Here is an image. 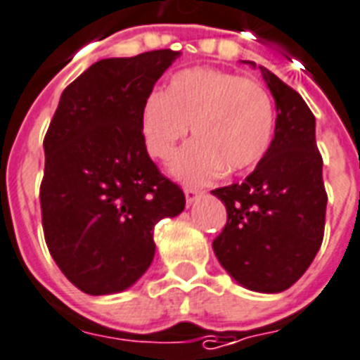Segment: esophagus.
Instances as JSON below:
<instances>
[{"label":"esophagus","mask_w":360,"mask_h":360,"mask_svg":"<svg viewBox=\"0 0 360 360\" xmlns=\"http://www.w3.org/2000/svg\"><path fill=\"white\" fill-rule=\"evenodd\" d=\"M184 193H186V202L193 205L197 201V197L201 195V190H197V188H184Z\"/></svg>","instance_id":"esophagus-1"}]
</instances>
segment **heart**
I'll return each instance as SVG.
<instances>
[{
	"mask_svg": "<svg viewBox=\"0 0 360 360\" xmlns=\"http://www.w3.org/2000/svg\"><path fill=\"white\" fill-rule=\"evenodd\" d=\"M144 144L169 159L190 131L195 142L170 161L178 180L207 184L260 163L275 131V106L266 89L241 75L191 68L172 75L165 93H151L142 108Z\"/></svg>",
	"mask_w": 360,
	"mask_h": 360,
	"instance_id": "b5f03b06",
	"label": "heart"
}]
</instances>
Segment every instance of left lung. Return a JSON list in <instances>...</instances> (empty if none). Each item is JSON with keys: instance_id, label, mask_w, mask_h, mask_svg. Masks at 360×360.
Here are the masks:
<instances>
[{"instance_id": "left-lung-1", "label": "left lung", "mask_w": 360, "mask_h": 360, "mask_svg": "<svg viewBox=\"0 0 360 360\" xmlns=\"http://www.w3.org/2000/svg\"><path fill=\"white\" fill-rule=\"evenodd\" d=\"M258 70L275 98V134L245 182L212 191L228 210L226 228L212 248L239 285L275 294L290 288L319 252L326 191L315 115L292 87L267 68Z\"/></svg>"}]
</instances>
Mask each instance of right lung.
Returning <instances> with one entry per match:
<instances>
[{"instance_id": "1", "label": "right lung", "mask_w": 360, "mask_h": 360, "mask_svg": "<svg viewBox=\"0 0 360 360\" xmlns=\"http://www.w3.org/2000/svg\"><path fill=\"white\" fill-rule=\"evenodd\" d=\"M180 53L94 62L60 96L43 140V233L66 279L91 296L123 292L153 262V228L186 207L158 170L142 108Z\"/></svg>"}]
</instances>
